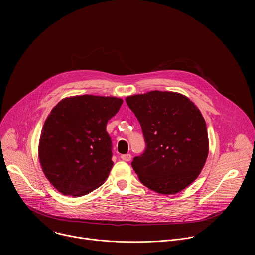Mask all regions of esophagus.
Here are the masks:
<instances>
[{
	"mask_svg": "<svg viewBox=\"0 0 255 255\" xmlns=\"http://www.w3.org/2000/svg\"><path fill=\"white\" fill-rule=\"evenodd\" d=\"M121 158H122V160H124V161H130L131 160V158H132V155L131 154H123V155H121Z\"/></svg>",
	"mask_w": 255,
	"mask_h": 255,
	"instance_id": "esophagus-1",
	"label": "esophagus"
}]
</instances>
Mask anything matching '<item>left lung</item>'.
<instances>
[{
    "instance_id": "1",
    "label": "left lung",
    "mask_w": 255,
    "mask_h": 255,
    "mask_svg": "<svg viewBox=\"0 0 255 255\" xmlns=\"http://www.w3.org/2000/svg\"><path fill=\"white\" fill-rule=\"evenodd\" d=\"M138 119L146 149L134 157L132 167L145 187L174 195L201 173L209 153L205 119L186 96L151 91L126 98Z\"/></svg>"
}]
</instances>
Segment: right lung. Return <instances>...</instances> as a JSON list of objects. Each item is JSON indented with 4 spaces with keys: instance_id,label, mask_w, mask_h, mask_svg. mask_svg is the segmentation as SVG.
I'll return each instance as SVG.
<instances>
[{
    "instance_id": "right-lung-1",
    "label": "right lung",
    "mask_w": 255,
    "mask_h": 255,
    "mask_svg": "<svg viewBox=\"0 0 255 255\" xmlns=\"http://www.w3.org/2000/svg\"><path fill=\"white\" fill-rule=\"evenodd\" d=\"M123 100L82 95L62 99L46 118L38 146L41 168L62 195L82 197L105 183L113 166L108 121Z\"/></svg>"
}]
</instances>
